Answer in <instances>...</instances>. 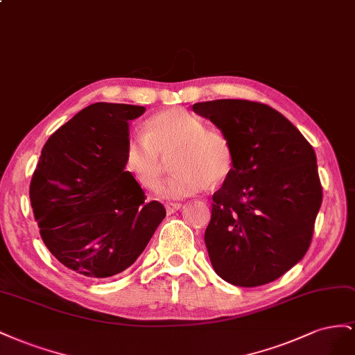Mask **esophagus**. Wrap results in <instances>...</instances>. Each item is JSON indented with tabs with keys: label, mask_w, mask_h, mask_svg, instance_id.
I'll use <instances>...</instances> for the list:
<instances>
[{
	"label": "esophagus",
	"mask_w": 355,
	"mask_h": 355,
	"mask_svg": "<svg viewBox=\"0 0 355 355\" xmlns=\"http://www.w3.org/2000/svg\"><path fill=\"white\" fill-rule=\"evenodd\" d=\"M165 208L168 214H174L175 211L181 208V204H177V202H168V204H165Z\"/></svg>",
	"instance_id": "obj_1"
}]
</instances>
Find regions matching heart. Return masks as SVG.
<instances>
[{"mask_svg": "<svg viewBox=\"0 0 355 355\" xmlns=\"http://www.w3.org/2000/svg\"><path fill=\"white\" fill-rule=\"evenodd\" d=\"M172 156L175 169L159 189L166 199H183L220 184L234 169V148L218 130L207 129L205 121L183 108H171L151 116L146 135H132L126 143L125 165L138 183L156 189L164 174V160Z\"/></svg>", "mask_w": 355, "mask_h": 355, "instance_id": "1", "label": "heart"}]
</instances>
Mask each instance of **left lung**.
<instances>
[{"label": "left lung", "instance_id": "8db88e82", "mask_svg": "<svg viewBox=\"0 0 355 355\" xmlns=\"http://www.w3.org/2000/svg\"><path fill=\"white\" fill-rule=\"evenodd\" d=\"M234 148V169L212 195L205 230L211 265L225 281L257 287L299 263L311 245L322 189L317 156L277 110L245 99L193 105Z\"/></svg>", "mask_w": 355, "mask_h": 355}]
</instances>
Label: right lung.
<instances>
[{"instance_id": "add662e5", "label": "right lung", "mask_w": 355, "mask_h": 355, "mask_svg": "<svg viewBox=\"0 0 355 355\" xmlns=\"http://www.w3.org/2000/svg\"><path fill=\"white\" fill-rule=\"evenodd\" d=\"M144 111L92 104L42 150L29 186L34 217L49 251L78 275L108 278L134 265L166 216L125 171L129 121Z\"/></svg>"}]
</instances>
